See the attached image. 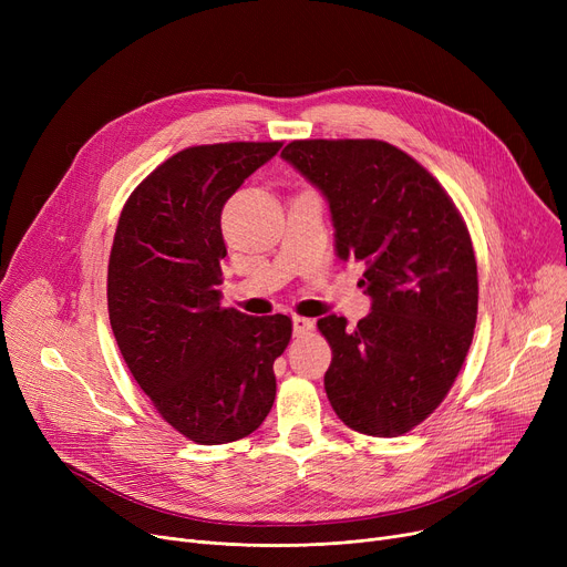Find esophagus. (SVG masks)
Returning <instances> with one entry per match:
<instances>
[{"label":"esophagus","mask_w":567,"mask_h":567,"mask_svg":"<svg viewBox=\"0 0 567 567\" xmlns=\"http://www.w3.org/2000/svg\"><path fill=\"white\" fill-rule=\"evenodd\" d=\"M291 323H293V336H308L315 329V321L312 319L299 317V315L291 317Z\"/></svg>","instance_id":"1"}]
</instances>
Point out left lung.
<instances>
[{
    "label": "left lung",
    "instance_id": "1",
    "mask_svg": "<svg viewBox=\"0 0 567 567\" xmlns=\"http://www.w3.org/2000/svg\"><path fill=\"white\" fill-rule=\"evenodd\" d=\"M282 161L329 202L336 255L365 266L370 315H326L333 349L323 389L361 434L400 436L449 395L478 317L471 236L436 178L379 140H296Z\"/></svg>",
    "mask_w": 567,
    "mask_h": 567
}]
</instances>
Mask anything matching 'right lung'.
<instances>
[{
  "label": "right lung",
  "instance_id": "1",
  "mask_svg": "<svg viewBox=\"0 0 567 567\" xmlns=\"http://www.w3.org/2000/svg\"><path fill=\"white\" fill-rule=\"evenodd\" d=\"M282 142L190 146L148 174L118 218L107 310L118 351L163 419L202 445L255 432L276 400L287 315L220 308L225 202Z\"/></svg>",
  "mask_w": 567,
  "mask_h": 567
}]
</instances>
